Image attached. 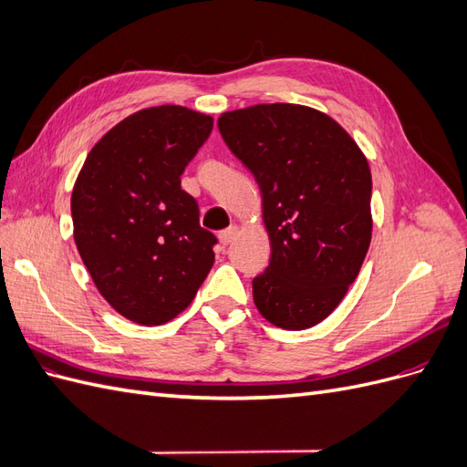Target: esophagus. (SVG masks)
<instances>
[{"label": "esophagus", "mask_w": 467, "mask_h": 467, "mask_svg": "<svg viewBox=\"0 0 467 467\" xmlns=\"http://www.w3.org/2000/svg\"><path fill=\"white\" fill-rule=\"evenodd\" d=\"M237 235H239V228H237V225H230V228H225V230H222V232L218 234L222 245H230Z\"/></svg>", "instance_id": "1"}]
</instances>
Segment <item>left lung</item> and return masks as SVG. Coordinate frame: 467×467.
I'll list each match as a JSON object with an SVG mask.
<instances>
[{"label":"left lung","mask_w":467,"mask_h":467,"mask_svg":"<svg viewBox=\"0 0 467 467\" xmlns=\"http://www.w3.org/2000/svg\"><path fill=\"white\" fill-rule=\"evenodd\" d=\"M218 129L261 189L273 253L253 300L276 327H314L341 304L370 247L368 161L341 124L304 105L230 110Z\"/></svg>","instance_id":"1"}]
</instances>
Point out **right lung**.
Returning <instances> with one entry per match:
<instances>
[{"label": "right lung", "instance_id": "add662e5", "mask_svg": "<svg viewBox=\"0 0 467 467\" xmlns=\"http://www.w3.org/2000/svg\"><path fill=\"white\" fill-rule=\"evenodd\" d=\"M214 119L179 105L138 110L89 151L72 191L74 239L103 298L140 325H161L194 300L216 235L181 175Z\"/></svg>", "mask_w": 467, "mask_h": 467}]
</instances>
